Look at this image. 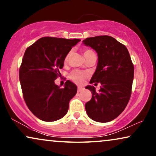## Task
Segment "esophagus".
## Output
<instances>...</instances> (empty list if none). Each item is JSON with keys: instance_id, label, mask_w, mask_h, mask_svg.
I'll use <instances>...</instances> for the list:
<instances>
[{"instance_id": "1", "label": "esophagus", "mask_w": 156, "mask_h": 156, "mask_svg": "<svg viewBox=\"0 0 156 156\" xmlns=\"http://www.w3.org/2000/svg\"><path fill=\"white\" fill-rule=\"evenodd\" d=\"M82 90H83V88H82V87H78V88H77V91H78V92H80V91H81Z\"/></svg>"}]
</instances>
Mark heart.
Returning a JSON list of instances; mask_svg holds the SVG:
<instances>
[{"label": "heart", "instance_id": "b5f03b06", "mask_svg": "<svg viewBox=\"0 0 156 156\" xmlns=\"http://www.w3.org/2000/svg\"><path fill=\"white\" fill-rule=\"evenodd\" d=\"M91 52H94L92 50H89V49H84V50H83V53H84V57ZM70 55H71V52H68L67 55H66L65 58V62H67L69 60ZM88 76L89 74L87 72L79 69H74L72 72H70L69 74V77L70 80L77 84H82V83L84 82V80L88 77Z\"/></svg>", "mask_w": 156, "mask_h": 156}]
</instances>
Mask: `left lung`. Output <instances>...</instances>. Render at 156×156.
Wrapping results in <instances>:
<instances>
[{
    "label": "left lung",
    "mask_w": 156,
    "mask_h": 156,
    "mask_svg": "<svg viewBox=\"0 0 156 156\" xmlns=\"http://www.w3.org/2000/svg\"><path fill=\"white\" fill-rule=\"evenodd\" d=\"M83 42L98 54L97 67L89 83L101 84L99 92L94 86L86 87L91 91L92 97L85 104V109L92 120L108 122L118 117L129 103L133 64L126 47L111 36L88 37Z\"/></svg>",
    "instance_id": "8db88e82"
}]
</instances>
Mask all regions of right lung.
Wrapping results in <instances>:
<instances>
[{
	"label": "right lung",
	"instance_id": "obj_1",
	"mask_svg": "<svg viewBox=\"0 0 156 156\" xmlns=\"http://www.w3.org/2000/svg\"><path fill=\"white\" fill-rule=\"evenodd\" d=\"M80 39L44 37L25 50L19 70L23 96L30 112L40 120L55 121L67 114L77 87L67 80L65 87L55 84L65 58Z\"/></svg>",
	"mask_w": 156,
	"mask_h": 156
}]
</instances>
